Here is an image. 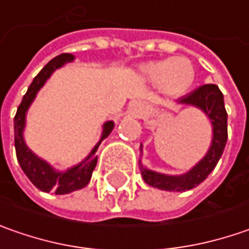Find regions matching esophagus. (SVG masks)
<instances>
[{
    "label": "esophagus",
    "instance_id": "34e87169",
    "mask_svg": "<svg viewBox=\"0 0 249 249\" xmlns=\"http://www.w3.org/2000/svg\"><path fill=\"white\" fill-rule=\"evenodd\" d=\"M135 107H136V108H141V104L136 103V104H135Z\"/></svg>",
    "mask_w": 249,
    "mask_h": 249
}]
</instances>
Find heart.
Returning a JSON list of instances; mask_svg holds the SVG:
<instances>
[{
    "label": "heart",
    "instance_id": "b5f03b06",
    "mask_svg": "<svg viewBox=\"0 0 249 249\" xmlns=\"http://www.w3.org/2000/svg\"><path fill=\"white\" fill-rule=\"evenodd\" d=\"M142 73L153 85L171 97H181L189 92L195 81V68L185 57L150 61L142 67Z\"/></svg>",
    "mask_w": 249,
    "mask_h": 249
}]
</instances>
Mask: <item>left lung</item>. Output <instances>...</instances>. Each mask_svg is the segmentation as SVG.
I'll use <instances>...</instances> for the list:
<instances>
[{
	"label": "left lung",
	"instance_id": "left-lung-1",
	"mask_svg": "<svg viewBox=\"0 0 249 249\" xmlns=\"http://www.w3.org/2000/svg\"><path fill=\"white\" fill-rule=\"evenodd\" d=\"M177 104L192 106L199 108L206 114L212 124V142L206 155L199 161L184 174L170 176L157 173L150 168H146L139 160V168L142 178L147 185L163 191L182 192L195 188L202 181L208 178V176L214 170L219 159L222 157L224 146L227 142V113L224 108L223 93L216 85H203L196 90L191 92L187 96L177 100ZM141 145V153H142Z\"/></svg>",
	"mask_w": 249,
	"mask_h": 249
}]
</instances>
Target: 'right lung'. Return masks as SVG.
Wrapping results in <instances>:
<instances>
[{"label": "right lung", "instance_id": "1", "mask_svg": "<svg viewBox=\"0 0 249 249\" xmlns=\"http://www.w3.org/2000/svg\"><path fill=\"white\" fill-rule=\"evenodd\" d=\"M75 57L72 54H60L55 58L50 61L49 64L40 71L37 76L33 79L32 85L29 86L26 94L22 99V103L18 107L17 115L14 118V129H15V150H17V157L20 168L26 174V177L32 184L43 192H50L54 191L55 195H65L71 194L73 191L85 188L89 181L92 178V173L96 164H97V156L96 152L99 149L100 143L103 142L107 136L111 134L114 129V121H106L103 124V132L100 136V141L94 145L92 152L82 160L81 163L67 168L64 171H60L54 168L46 160L38 157L36 153H33L27 147L25 138H23V131L26 126V114L30 104L36 99L38 90L44 86L53 72L64 67L65 64L72 62Z\"/></svg>", "mask_w": 249, "mask_h": 249}]
</instances>
